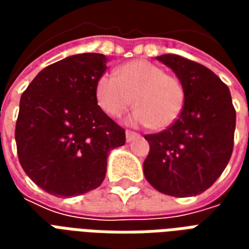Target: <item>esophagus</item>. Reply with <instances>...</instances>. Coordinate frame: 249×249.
<instances>
[{
	"label": "esophagus",
	"instance_id": "esophagus-1",
	"mask_svg": "<svg viewBox=\"0 0 249 249\" xmlns=\"http://www.w3.org/2000/svg\"><path fill=\"white\" fill-rule=\"evenodd\" d=\"M125 136H126V141L130 142V141H133L136 137H139V133H136V132H132V130H126L125 132Z\"/></svg>",
	"mask_w": 249,
	"mask_h": 249
}]
</instances>
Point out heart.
<instances>
[{"label":"heart","instance_id":"heart-1","mask_svg":"<svg viewBox=\"0 0 249 249\" xmlns=\"http://www.w3.org/2000/svg\"><path fill=\"white\" fill-rule=\"evenodd\" d=\"M96 100L100 108L112 117H119L133 105L129 123L149 125L152 129H167L173 125L185 105V88L173 74L146 60H135L121 65L116 77L103 74L96 84Z\"/></svg>","mask_w":249,"mask_h":249}]
</instances>
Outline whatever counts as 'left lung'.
<instances>
[{
	"instance_id": "obj_1",
	"label": "left lung",
	"mask_w": 249,
	"mask_h": 249,
	"mask_svg": "<svg viewBox=\"0 0 249 249\" xmlns=\"http://www.w3.org/2000/svg\"><path fill=\"white\" fill-rule=\"evenodd\" d=\"M185 88V105L178 121L146 135L144 161L148 183L175 197L196 196L220 178L233 149L236 112L228 87L201 64L178 54L156 57Z\"/></svg>"
}]
</instances>
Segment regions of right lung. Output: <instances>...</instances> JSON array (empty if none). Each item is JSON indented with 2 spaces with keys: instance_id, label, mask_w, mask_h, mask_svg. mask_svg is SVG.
<instances>
[{
  "instance_id": "1",
  "label": "right lung",
  "mask_w": 249,
  "mask_h": 249,
  "mask_svg": "<svg viewBox=\"0 0 249 249\" xmlns=\"http://www.w3.org/2000/svg\"><path fill=\"white\" fill-rule=\"evenodd\" d=\"M107 61L100 53L66 57L42 69L21 96L19 164L51 195L71 197L100 187L109 152L125 144V130L96 100Z\"/></svg>"
}]
</instances>
